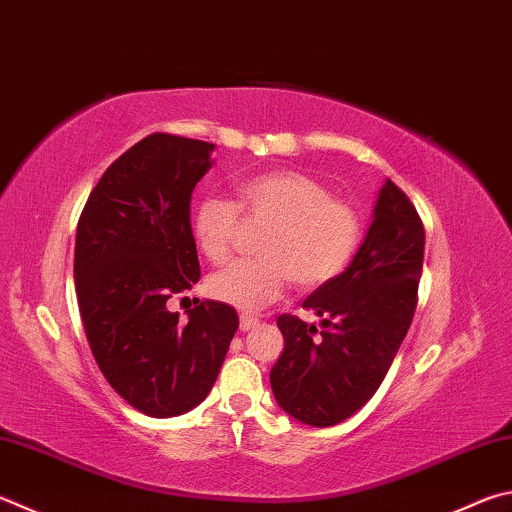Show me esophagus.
Masks as SVG:
<instances>
[{
    "label": "esophagus",
    "instance_id": "obj_1",
    "mask_svg": "<svg viewBox=\"0 0 512 512\" xmlns=\"http://www.w3.org/2000/svg\"><path fill=\"white\" fill-rule=\"evenodd\" d=\"M257 324H259V318H255V315H248V313H241V315H239V329H241V331L255 329Z\"/></svg>",
    "mask_w": 512,
    "mask_h": 512
}]
</instances>
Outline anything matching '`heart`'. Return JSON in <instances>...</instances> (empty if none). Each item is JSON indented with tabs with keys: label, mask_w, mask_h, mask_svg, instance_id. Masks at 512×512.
<instances>
[{
	"label": "heart",
	"mask_w": 512,
	"mask_h": 512,
	"mask_svg": "<svg viewBox=\"0 0 512 512\" xmlns=\"http://www.w3.org/2000/svg\"><path fill=\"white\" fill-rule=\"evenodd\" d=\"M268 226L255 262L226 266L208 280V293L235 309L255 311L280 300L291 280L318 288L345 271L360 244V217L347 201L331 197L313 176L295 170L264 172L237 185V206L203 197L194 206L192 232L203 257L224 264L235 250L241 216Z\"/></svg>",
	"instance_id": "1"
}]
</instances>
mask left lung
Returning a JSON list of instances; mask_svg holds the SVG:
<instances>
[{"label": "left lung", "mask_w": 512, "mask_h": 512, "mask_svg": "<svg viewBox=\"0 0 512 512\" xmlns=\"http://www.w3.org/2000/svg\"><path fill=\"white\" fill-rule=\"evenodd\" d=\"M425 230L407 194L385 181L374 221L345 273L306 297L322 329L280 315L284 351L271 369L282 410L313 427L356 414L383 383L416 311Z\"/></svg>", "instance_id": "obj_1"}]
</instances>
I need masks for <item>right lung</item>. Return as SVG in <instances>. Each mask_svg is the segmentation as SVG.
I'll return each instance as SVG.
<instances>
[{
	"label": "right lung",
	"mask_w": 512,
	"mask_h": 512,
	"mask_svg": "<svg viewBox=\"0 0 512 512\" xmlns=\"http://www.w3.org/2000/svg\"><path fill=\"white\" fill-rule=\"evenodd\" d=\"M215 145L150 134L91 190L76 232V295L102 376L138 412L170 418L215 385L239 327L230 304L206 300L188 322L167 300L199 282L190 201Z\"/></svg>",
	"instance_id": "obj_1"
}]
</instances>
